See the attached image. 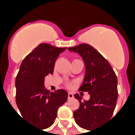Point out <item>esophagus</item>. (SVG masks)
<instances>
[{
	"instance_id": "esophagus-1",
	"label": "esophagus",
	"mask_w": 135,
	"mask_h": 135,
	"mask_svg": "<svg viewBox=\"0 0 135 135\" xmlns=\"http://www.w3.org/2000/svg\"><path fill=\"white\" fill-rule=\"evenodd\" d=\"M74 98V95L71 93H68V98L69 99H72Z\"/></svg>"
}]
</instances>
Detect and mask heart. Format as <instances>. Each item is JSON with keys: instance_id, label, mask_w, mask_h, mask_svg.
I'll list each match as a JSON object with an SVG mask.
<instances>
[{"instance_id": "b5f03b06", "label": "heart", "mask_w": 135, "mask_h": 135, "mask_svg": "<svg viewBox=\"0 0 135 135\" xmlns=\"http://www.w3.org/2000/svg\"><path fill=\"white\" fill-rule=\"evenodd\" d=\"M68 86H71L70 84H68Z\"/></svg>"}]
</instances>
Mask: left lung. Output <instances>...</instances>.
<instances>
[{"label": "left lung", "mask_w": 135, "mask_h": 135, "mask_svg": "<svg viewBox=\"0 0 135 135\" xmlns=\"http://www.w3.org/2000/svg\"><path fill=\"white\" fill-rule=\"evenodd\" d=\"M68 50L78 53L84 61L85 74L79 90L88 92L90 96L82 100V95H74L79 107L74 111V118L78 126L91 132L113 115L118 98L117 77L107 60L90 45L80 44Z\"/></svg>", "instance_id": "left-lung-1"}]
</instances>
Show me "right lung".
Returning a JSON list of instances; mask_svg holds the SVG:
<instances>
[{"mask_svg": "<svg viewBox=\"0 0 135 135\" xmlns=\"http://www.w3.org/2000/svg\"><path fill=\"white\" fill-rule=\"evenodd\" d=\"M66 47L42 43L25 57L16 78V102L23 118L44 129L53 124L60 106L66 102L68 93L46 90L45 77L52 74L59 54Z\"/></svg>", "mask_w": 135, "mask_h": 135, "instance_id": "obj_1", "label": "right lung"}]
</instances>
